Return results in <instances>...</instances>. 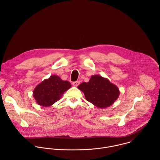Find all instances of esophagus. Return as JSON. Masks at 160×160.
<instances>
[{
	"mask_svg": "<svg viewBox=\"0 0 160 160\" xmlns=\"http://www.w3.org/2000/svg\"><path fill=\"white\" fill-rule=\"evenodd\" d=\"M72 84H73V86H75V87H77V86L80 84V82H79V81L73 82L72 83Z\"/></svg>",
	"mask_w": 160,
	"mask_h": 160,
	"instance_id": "34e87169",
	"label": "esophagus"
}]
</instances>
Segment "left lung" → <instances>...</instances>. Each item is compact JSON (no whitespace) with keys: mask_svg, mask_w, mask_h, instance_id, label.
<instances>
[{"mask_svg":"<svg viewBox=\"0 0 160 160\" xmlns=\"http://www.w3.org/2000/svg\"><path fill=\"white\" fill-rule=\"evenodd\" d=\"M78 88L83 92L87 101L101 109L111 106L120 96L117 85L98 75L91 77L88 82L80 84Z\"/></svg>","mask_w":160,"mask_h":160,"instance_id":"8db88e82","label":"left lung"}]
</instances>
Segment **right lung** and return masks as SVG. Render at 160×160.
I'll list each match as a JSON object with an SVG mask.
<instances>
[{"instance_id": "add662e5", "label": "right lung", "mask_w": 160, "mask_h": 160, "mask_svg": "<svg viewBox=\"0 0 160 160\" xmlns=\"http://www.w3.org/2000/svg\"><path fill=\"white\" fill-rule=\"evenodd\" d=\"M71 87L68 81L62 80L58 75H51L34 88L33 96L38 105L49 107L59 101Z\"/></svg>"}]
</instances>
